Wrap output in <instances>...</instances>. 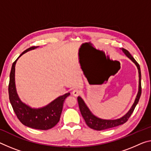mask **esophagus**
I'll return each mask as SVG.
<instances>
[{
  "mask_svg": "<svg viewBox=\"0 0 151 151\" xmlns=\"http://www.w3.org/2000/svg\"><path fill=\"white\" fill-rule=\"evenodd\" d=\"M80 93H81V91L78 89V88H76V89H75L73 91V95L75 97H77L78 95H79Z\"/></svg>",
  "mask_w": 151,
  "mask_h": 151,
  "instance_id": "1",
  "label": "esophagus"
}]
</instances>
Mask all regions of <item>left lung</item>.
I'll return each instance as SVG.
<instances>
[{
    "label": "left lung",
    "instance_id": "1",
    "mask_svg": "<svg viewBox=\"0 0 151 151\" xmlns=\"http://www.w3.org/2000/svg\"><path fill=\"white\" fill-rule=\"evenodd\" d=\"M122 52L126 54V56H127L128 58H130L131 60L136 64V66H137V68L138 70V74H139V85H138V94L136 95L134 103L133 104L132 106L131 107L130 109L129 110L128 113L126 115H124V116L123 117H122V118L116 119H104L97 118V117L94 116V115L91 113V111L88 108V107L87 106V105L85 104V103L83 101L82 98L81 97H78V106H79L81 115H82L83 118H84L87 125L89 128L93 129V130H106V129L116 127V126L122 125V124L126 123V122L128 121L129 118L130 117L132 114L133 113L134 110L136 105H137L138 101H139L140 99L141 93H142V88H141V72L140 66L128 50H126L124 48H122Z\"/></svg>",
    "mask_w": 151,
    "mask_h": 151
}]
</instances>
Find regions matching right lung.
I'll return each instance as SVG.
<instances>
[{"instance_id": "right-lung-1", "label": "right lung", "mask_w": 151, "mask_h": 151, "mask_svg": "<svg viewBox=\"0 0 151 151\" xmlns=\"http://www.w3.org/2000/svg\"><path fill=\"white\" fill-rule=\"evenodd\" d=\"M37 47L32 46L25 50L13 63L10 73L9 95L14 111L17 118L23 125L37 130H46L54 127L58 124L63 111L64 102L70 95V93H67L64 95L58 97L47 106L41 108H32L21 101L15 87V71L17 60L25 52L34 50Z\"/></svg>"}]
</instances>
